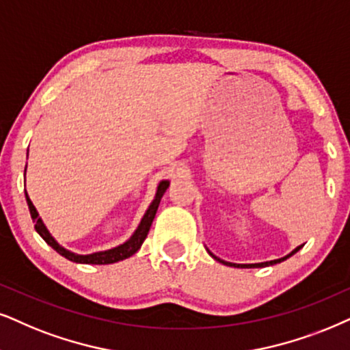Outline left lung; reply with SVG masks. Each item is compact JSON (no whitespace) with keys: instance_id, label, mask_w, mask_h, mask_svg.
Masks as SVG:
<instances>
[{"instance_id":"8db88e82","label":"left lung","mask_w":350,"mask_h":350,"mask_svg":"<svg viewBox=\"0 0 350 350\" xmlns=\"http://www.w3.org/2000/svg\"><path fill=\"white\" fill-rule=\"evenodd\" d=\"M300 249H302V245H299L297 249H294L293 252H291L289 255H286V256H282V258H278V260H271V262H263V263H252V265H237V263H229V262H224V260H221V258H218V256H215L213 254H211V252H208V254H210L211 256H213L215 260H218L219 263H223V265H228V267H234V268H263V267H269V265H276V263H281V262H284L286 258H289V256H293L295 252H299Z\"/></svg>"}]
</instances>
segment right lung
I'll list each match as a JSON object with an SVG mask.
<instances>
[{"label":"right lung","mask_w":350,"mask_h":350,"mask_svg":"<svg viewBox=\"0 0 350 350\" xmlns=\"http://www.w3.org/2000/svg\"><path fill=\"white\" fill-rule=\"evenodd\" d=\"M167 185H170V180H161L160 185H158V190H157V196H154V200L152 202V205L148 206L147 213L144 215L142 221H140L139 228L135 229V232L132 234V237L129 239L127 242H124V244L114 247L111 250H105V252H96V254H90V255H77V254H72V252L66 250L64 247H61L57 242L53 239V236L50 232H48V229L45 224H43L42 218L38 216V211L35 210L32 200H30L27 193H25V198H27V205H29V210H30V216H32V219L35 221V231H37L40 236H42L43 241L46 242L48 245L53 247L57 254L63 255L64 258L70 260V262H76V263H85V265H109V263H116V262H121V260H126L135 254L137 250L140 249V245L144 244L145 237H147V234L150 231V226H152L153 223V218L154 215H157V210H158V205H160L161 202V197L163 193L166 192Z\"/></svg>","instance_id":"1"}]
</instances>
